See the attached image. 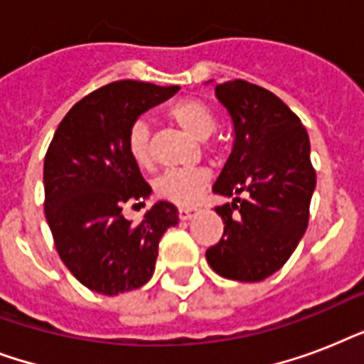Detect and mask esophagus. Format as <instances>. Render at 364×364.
<instances>
[{"label": "esophagus", "instance_id": "34e87169", "mask_svg": "<svg viewBox=\"0 0 364 364\" xmlns=\"http://www.w3.org/2000/svg\"><path fill=\"white\" fill-rule=\"evenodd\" d=\"M194 213H196V208H181L179 210V219L181 221H188V219H193Z\"/></svg>", "mask_w": 364, "mask_h": 364}]
</instances>
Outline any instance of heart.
<instances>
[{"mask_svg":"<svg viewBox=\"0 0 364 364\" xmlns=\"http://www.w3.org/2000/svg\"><path fill=\"white\" fill-rule=\"evenodd\" d=\"M168 117L196 139H208L217 128V115L210 104L198 98L179 100L168 109ZM126 149L132 160L141 168L151 164V132L145 121H134L126 132ZM210 173L204 168L162 171L153 183L159 198L176 205H193L208 187Z\"/></svg>","mask_w":364,"mask_h":364,"instance_id":"b5f03b06","label":"heart"}]
</instances>
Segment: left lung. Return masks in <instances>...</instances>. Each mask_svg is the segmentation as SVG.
I'll use <instances>...</instances> for the list:
<instances>
[{"label":"left lung","mask_w":364,"mask_h":364,"mask_svg":"<svg viewBox=\"0 0 364 364\" xmlns=\"http://www.w3.org/2000/svg\"><path fill=\"white\" fill-rule=\"evenodd\" d=\"M234 124V147L213 193L234 196L217 205L223 238L205 251L227 279L262 282L293 255L310 219L316 170L300 119L262 87L234 79L217 85ZM246 193L247 199H240Z\"/></svg>","instance_id":"obj_1"}]
</instances>
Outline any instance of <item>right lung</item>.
<instances>
[{"mask_svg": "<svg viewBox=\"0 0 364 364\" xmlns=\"http://www.w3.org/2000/svg\"><path fill=\"white\" fill-rule=\"evenodd\" d=\"M177 90L130 79L109 82L77 102L54 132L43 166L45 217L62 262L90 291L115 296L145 285L160 238L179 223L166 200L137 225L122 215L126 204L145 205L151 194L126 149V132Z\"/></svg>", "mask_w": 364, "mask_h": 364, "instance_id": "right-lung-1", "label": "right lung"}]
</instances>
